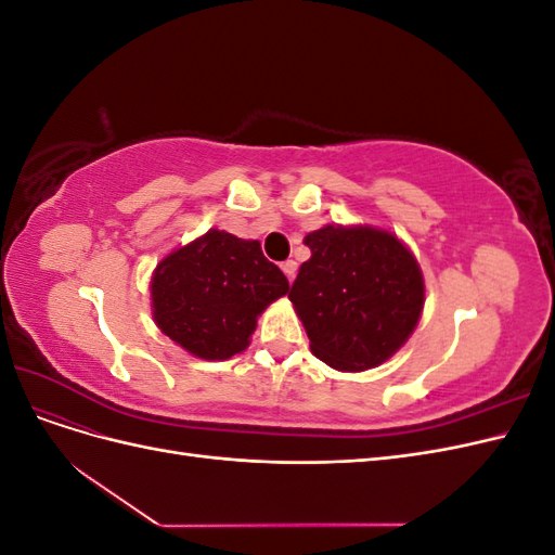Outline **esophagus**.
I'll list each match as a JSON object with an SVG mask.
<instances>
[{"label":"esophagus","instance_id":"obj_1","mask_svg":"<svg viewBox=\"0 0 555 555\" xmlns=\"http://www.w3.org/2000/svg\"><path fill=\"white\" fill-rule=\"evenodd\" d=\"M296 268H298V266H296V261H294V259L282 261V273L287 275V280H289V282H292V280H294V275H296Z\"/></svg>","mask_w":555,"mask_h":555}]
</instances>
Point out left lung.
I'll list each match as a JSON object with an SVG mask.
<instances>
[{
  "label": "left lung",
  "mask_w": 555,
  "mask_h": 555,
  "mask_svg": "<svg viewBox=\"0 0 555 555\" xmlns=\"http://www.w3.org/2000/svg\"><path fill=\"white\" fill-rule=\"evenodd\" d=\"M312 257L289 298L312 354L338 371H367L389 359L424 308V278L412 251L389 231L324 227L306 236Z\"/></svg>",
  "instance_id": "8db88e82"
}]
</instances>
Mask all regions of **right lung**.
I'll return each mask as SVG.
<instances>
[{"mask_svg":"<svg viewBox=\"0 0 555 555\" xmlns=\"http://www.w3.org/2000/svg\"><path fill=\"white\" fill-rule=\"evenodd\" d=\"M289 292L259 241L210 229L176 249L153 275V308L162 333L190 354L224 361L249 345L257 317Z\"/></svg>","mask_w":555,"mask_h":555,"instance_id":"right-lung-1","label":"right lung"}]
</instances>
